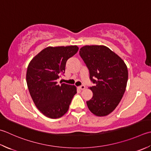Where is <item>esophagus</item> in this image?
Returning a JSON list of instances; mask_svg holds the SVG:
<instances>
[{
	"label": "esophagus",
	"mask_w": 151,
	"mask_h": 151,
	"mask_svg": "<svg viewBox=\"0 0 151 151\" xmlns=\"http://www.w3.org/2000/svg\"><path fill=\"white\" fill-rule=\"evenodd\" d=\"M79 88V89H81V90H84L85 88H86V86L84 85H81V86H80L78 87Z\"/></svg>",
	"instance_id": "1"
}]
</instances>
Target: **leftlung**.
<instances>
[{"instance_id":"8db88e82","label":"left lung","mask_w":151,"mask_h":151,"mask_svg":"<svg viewBox=\"0 0 151 151\" xmlns=\"http://www.w3.org/2000/svg\"><path fill=\"white\" fill-rule=\"evenodd\" d=\"M79 54L94 84L90 88L93 96L86 101L88 107L96 116H107L116 109L125 92L128 68L122 58L105 46H84Z\"/></svg>"}]
</instances>
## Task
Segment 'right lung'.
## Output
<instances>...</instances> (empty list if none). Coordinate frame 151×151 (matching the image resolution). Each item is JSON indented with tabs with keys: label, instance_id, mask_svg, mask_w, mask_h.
<instances>
[{
	"label": "right lung",
	"instance_id": "right-lung-1",
	"mask_svg": "<svg viewBox=\"0 0 151 151\" xmlns=\"http://www.w3.org/2000/svg\"><path fill=\"white\" fill-rule=\"evenodd\" d=\"M78 50L77 46H49L35 55L27 67V87L37 109L44 116L58 119L65 114L73 96L75 86L58 84L57 79L65 73L68 59Z\"/></svg>",
	"mask_w": 151,
	"mask_h": 151
}]
</instances>
